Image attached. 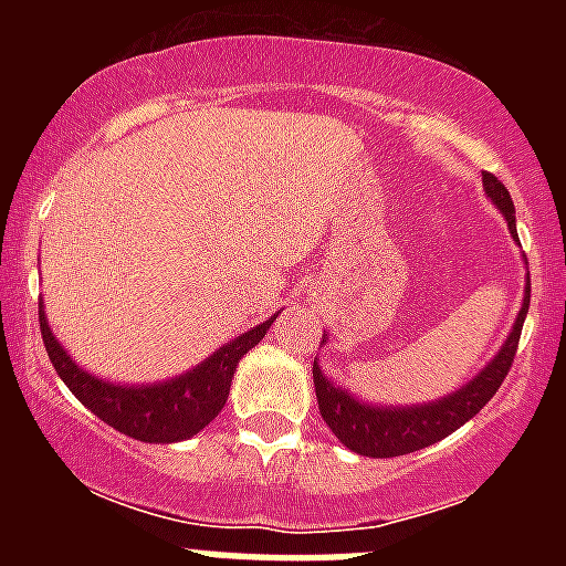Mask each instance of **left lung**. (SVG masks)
Here are the masks:
<instances>
[{"label": "left lung", "mask_w": 566, "mask_h": 566, "mask_svg": "<svg viewBox=\"0 0 566 566\" xmlns=\"http://www.w3.org/2000/svg\"><path fill=\"white\" fill-rule=\"evenodd\" d=\"M484 189H488L490 201L496 203L507 218V227L516 234V207L510 198L507 187L499 181L493 172H482ZM530 308V280L527 292H524L522 312L516 317V326L510 332L507 343L502 345V352L496 359L479 374L473 382L459 388L451 397L437 399V402L417 405V408H371L357 399L348 397V391L337 388L323 377L317 365H314V388H317V405L319 413L332 428L334 437L348 448V451L359 453V457H374V459H391L405 457V453L422 451L428 444L439 442L457 428H462L468 419L476 417L484 405L493 399V394L502 388L504 377L513 368V359L518 352V339H522L524 317Z\"/></svg>", "instance_id": "obj_1"}]
</instances>
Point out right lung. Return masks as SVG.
I'll use <instances>...</instances> for the list:
<instances>
[{"mask_svg":"<svg viewBox=\"0 0 566 566\" xmlns=\"http://www.w3.org/2000/svg\"><path fill=\"white\" fill-rule=\"evenodd\" d=\"M272 323L274 317L266 319L263 326H254L252 332L240 334L238 339L218 348L207 363H201L184 377L161 385H129V388H124V385H109L93 374H84L64 354L56 337L50 334L44 312L39 306L44 352H48L50 363L64 379V385L73 391V397L87 411L96 413L102 422H107L109 428L133 439H142V442H181V439L203 431L227 405L234 365L249 348H254L260 339L266 337Z\"/></svg>","mask_w":566,"mask_h":566,"instance_id":"1","label":"right lung"}]
</instances>
